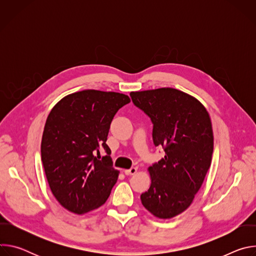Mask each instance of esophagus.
<instances>
[{
    "mask_svg": "<svg viewBox=\"0 0 256 256\" xmlns=\"http://www.w3.org/2000/svg\"><path fill=\"white\" fill-rule=\"evenodd\" d=\"M124 172L126 175H134L136 172V167H132L130 169H126Z\"/></svg>",
    "mask_w": 256,
    "mask_h": 256,
    "instance_id": "obj_1",
    "label": "esophagus"
}]
</instances>
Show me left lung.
Returning a JSON list of instances; mask_svg holds the SVG:
<instances>
[{
    "instance_id": "1",
    "label": "left lung",
    "mask_w": 256,
    "mask_h": 256,
    "mask_svg": "<svg viewBox=\"0 0 256 256\" xmlns=\"http://www.w3.org/2000/svg\"><path fill=\"white\" fill-rule=\"evenodd\" d=\"M130 98L150 118L155 147L165 151L149 168L152 182L142 204L157 218H173L190 206L210 166V116L196 98L173 88L132 92Z\"/></svg>"
}]
</instances>
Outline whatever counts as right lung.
I'll use <instances>...</instances> for the list:
<instances>
[{
    "label": "right lung",
    "instance_id": "1",
    "mask_svg": "<svg viewBox=\"0 0 256 256\" xmlns=\"http://www.w3.org/2000/svg\"><path fill=\"white\" fill-rule=\"evenodd\" d=\"M130 102L124 94L83 90L52 109L42 134V161L52 194L68 210L85 214L110 196L118 172L107 136L118 109Z\"/></svg>",
    "mask_w": 256,
    "mask_h": 256
}]
</instances>
